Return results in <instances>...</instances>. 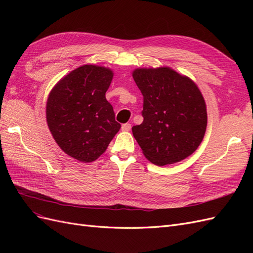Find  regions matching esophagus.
<instances>
[{
  "instance_id": "obj_1",
  "label": "esophagus",
  "mask_w": 253,
  "mask_h": 253,
  "mask_svg": "<svg viewBox=\"0 0 253 253\" xmlns=\"http://www.w3.org/2000/svg\"><path fill=\"white\" fill-rule=\"evenodd\" d=\"M121 129H122V131H124V132L129 131V129H131V125H129V124L122 125V126H121Z\"/></svg>"
}]
</instances>
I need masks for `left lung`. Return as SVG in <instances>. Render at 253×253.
<instances>
[{
	"label": "left lung",
	"instance_id": "obj_1",
	"mask_svg": "<svg viewBox=\"0 0 253 253\" xmlns=\"http://www.w3.org/2000/svg\"><path fill=\"white\" fill-rule=\"evenodd\" d=\"M133 78L143 96V121L132 132L152 164L179 163L200 147L207 106L196 83L173 68H136Z\"/></svg>",
	"mask_w": 253,
	"mask_h": 253
}]
</instances>
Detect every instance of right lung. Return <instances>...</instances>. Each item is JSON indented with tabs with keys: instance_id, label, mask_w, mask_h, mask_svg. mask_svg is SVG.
Instances as JSON below:
<instances>
[{
	"instance_id": "obj_1",
	"label": "right lung",
	"mask_w": 253,
	"mask_h": 253,
	"mask_svg": "<svg viewBox=\"0 0 253 253\" xmlns=\"http://www.w3.org/2000/svg\"><path fill=\"white\" fill-rule=\"evenodd\" d=\"M113 76L109 67L82 65L61 78L48 95L46 121L53 139L81 163L100 157L121 127L105 98Z\"/></svg>"
}]
</instances>
